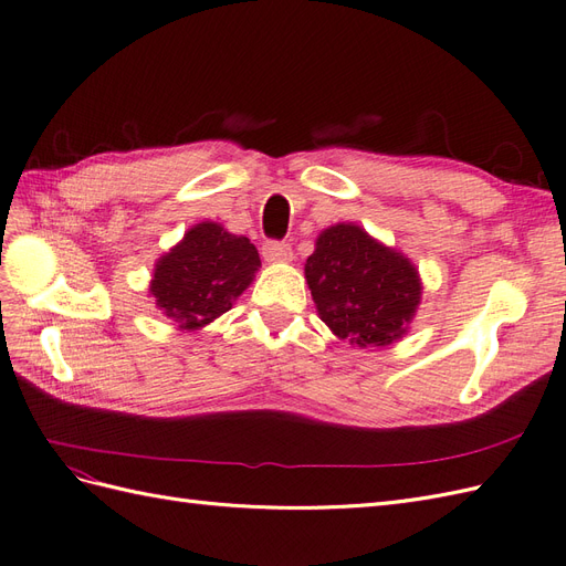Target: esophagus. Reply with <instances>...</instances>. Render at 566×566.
Here are the masks:
<instances>
[{"instance_id":"34e87169","label":"esophagus","mask_w":566,"mask_h":566,"mask_svg":"<svg viewBox=\"0 0 566 566\" xmlns=\"http://www.w3.org/2000/svg\"><path fill=\"white\" fill-rule=\"evenodd\" d=\"M262 256H264L266 262H271V264H287L290 260H293V248H290L287 243L271 241V243L264 245Z\"/></svg>"}]
</instances>
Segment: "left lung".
Masks as SVG:
<instances>
[{"mask_svg":"<svg viewBox=\"0 0 566 566\" xmlns=\"http://www.w3.org/2000/svg\"><path fill=\"white\" fill-rule=\"evenodd\" d=\"M321 321L356 347H387L408 335L422 300L416 264L354 221L323 229L304 264Z\"/></svg>","mask_w":566,"mask_h":566,"instance_id":"left-lung-1","label":"left lung"}]
</instances>
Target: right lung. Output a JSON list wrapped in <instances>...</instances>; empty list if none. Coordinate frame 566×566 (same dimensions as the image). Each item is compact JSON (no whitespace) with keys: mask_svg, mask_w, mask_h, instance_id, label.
I'll list each match as a JSON object with an SVG mask.
<instances>
[{"mask_svg":"<svg viewBox=\"0 0 566 566\" xmlns=\"http://www.w3.org/2000/svg\"><path fill=\"white\" fill-rule=\"evenodd\" d=\"M260 266V252L250 238L235 235L217 221H200L158 256L148 293L177 323V331L193 333L227 314Z\"/></svg>","mask_w":566,"mask_h":566,"instance_id":"right-lung-1","label":"right lung"}]
</instances>
